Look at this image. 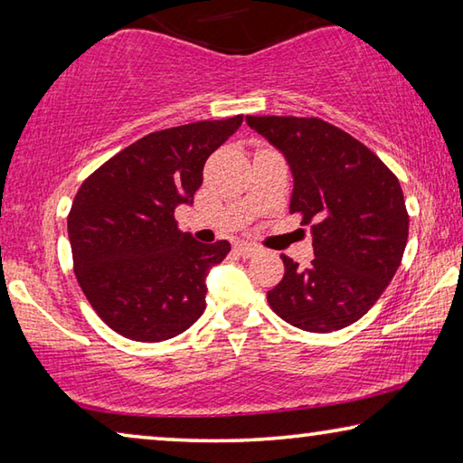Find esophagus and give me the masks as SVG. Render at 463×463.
<instances>
[{
  "instance_id": "obj_1",
  "label": "esophagus",
  "mask_w": 463,
  "mask_h": 463,
  "mask_svg": "<svg viewBox=\"0 0 463 463\" xmlns=\"http://www.w3.org/2000/svg\"><path fill=\"white\" fill-rule=\"evenodd\" d=\"M234 253L241 257H253L260 253V247L249 245V242H237V245H234Z\"/></svg>"
}]
</instances>
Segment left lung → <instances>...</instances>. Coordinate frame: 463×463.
Here are the masks:
<instances>
[{
	"label": "left lung",
	"instance_id": "left-lung-1",
	"mask_svg": "<svg viewBox=\"0 0 463 463\" xmlns=\"http://www.w3.org/2000/svg\"><path fill=\"white\" fill-rule=\"evenodd\" d=\"M286 156L289 213L310 224L307 269L281 255L286 273L268 292L271 310L310 333L339 331L370 310L402 261L409 214L398 177L378 155L320 118L247 116Z\"/></svg>",
	"mask_w": 463,
	"mask_h": 463
}]
</instances>
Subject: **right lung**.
I'll list each match as a JSON object with an SVG mask.
<instances>
[{
    "label": "right lung",
    "mask_w": 463,
    "mask_h": 463,
    "mask_svg": "<svg viewBox=\"0 0 463 463\" xmlns=\"http://www.w3.org/2000/svg\"><path fill=\"white\" fill-rule=\"evenodd\" d=\"M242 116L151 132L85 179L67 218L73 268L91 308L132 341L184 333L206 308V276L231 250L177 229L194 203L203 163L239 130Z\"/></svg>",
    "instance_id": "1"
}]
</instances>
